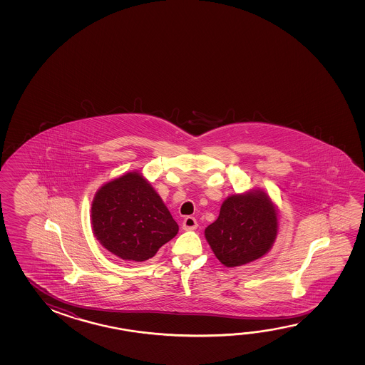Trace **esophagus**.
Wrapping results in <instances>:
<instances>
[{"label":"esophagus","instance_id":"obj_1","mask_svg":"<svg viewBox=\"0 0 365 365\" xmlns=\"http://www.w3.org/2000/svg\"><path fill=\"white\" fill-rule=\"evenodd\" d=\"M197 221H196L195 217H192V216H187L185 220H183V224H182L183 230H195V229H197Z\"/></svg>","mask_w":365,"mask_h":365}]
</instances>
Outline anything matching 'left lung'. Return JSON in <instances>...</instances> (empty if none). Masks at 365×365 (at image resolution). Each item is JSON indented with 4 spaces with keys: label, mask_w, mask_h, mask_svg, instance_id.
I'll list each match as a JSON object with an SVG mask.
<instances>
[{
    "label": "left lung",
    "mask_w": 365,
    "mask_h": 365,
    "mask_svg": "<svg viewBox=\"0 0 365 365\" xmlns=\"http://www.w3.org/2000/svg\"><path fill=\"white\" fill-rule=\"evenodd\" d=\"M279 229L275 202L267 192L252 188L224 200L217 219L205 229V238L225 267H237L267 255Z\"/></svg>",
    "instance_id": "1"
}]
</instances>
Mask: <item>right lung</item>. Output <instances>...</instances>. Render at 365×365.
Masks as SVG:
<instances>
[{"label": "right lung", "instance_id": "add662e5", "mask_svg": "<svg viewBox=\"0 0 365 365\" xmlns=\"http://www.w3.org/2000/svg\"><path fill=\"white\" fill-rule=\"evenodd\" d=\"M90 212L96 240L130 262L154 257L180 230L159 193L138 170L106 182L96 192Z\"/></svg>", "mask_w": 365, "mask_h": 365}]
</instances>
